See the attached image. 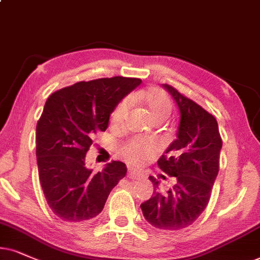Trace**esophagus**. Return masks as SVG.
<instances>
[{
	"label": "esophagus",
	"mask_w": 260,
	"mask_h": 260,
	"mask_svg": "<svg viewBox=\"0 0 260 260\" xmlns=\"http://www.w3.org/2000/svg\"><path fill=\"white\" fill-rule=\"evenodd\" d=\"M128 177H129V179H132V180H136V179H138V177H139V175H138L137 173H134V172H132V170H131V172H128Z\"/></svg>",
	"instance_id": "obj_1"
}]
</instances>
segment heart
<instances>
[{"label":"heart","mask_w":260,"mask_h":260,"mask_svg":"<svg viewBox=\"0 0 260 260\" xmlns=\"http://www.w3.org/2000/svg\"><path fill=\"white\" fill-rule=\"evenodd\" d=\"M132 101L137 103H141L150 115V117L154 122L157 121H166L172 114L173 104L170 98L158 88L145 92V93H138L132 96ZM128 109H129V101L124 100L115 108L114 113L111 114V123L121 124L126 119ZM154 147L151 143H143L139 140H129L124 145L121 146V154L134 164H143L149 160L153 156Z\"/></svg>","instance_id":"1"}]
</instances>
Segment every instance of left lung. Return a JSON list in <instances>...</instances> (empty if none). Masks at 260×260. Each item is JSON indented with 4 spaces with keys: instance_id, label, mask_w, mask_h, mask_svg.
<instances>
[{
    "instance_id": "1",
    "label": "left lung",
    "mask_w": 260,
    "mask_h": 260,
    "mask_svg": "<svg viewBox=\"0 0 260 260\" xmlns=\"http://www.w3.org/2000/svg\"><path fill=\"white\" fill-rule=\"evenodd\" d=\"M163 87L179 107L180 122L176 139L157 163L176 181L160 193L158 180L150 176L153 194L140 208L150 224L169 232L189 226L205 210L218 174L222 139L215 116L170 85Z\"/></svg>"
}]
</instances>
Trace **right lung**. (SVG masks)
I'll return each mask as SVG.
<instances>
[{
	"label": "right lung",
	"mask_w": 260,
	"mask_h": 260,
	"mask_svg": "<svg viewBox=\"0 0 260 260\" xmlns=\"http://www.w3.org/2000/svg\"><path fill=\"white\" fill-rule=\"evenodd\" d=\"M140 84L137 78H102L61 88L48 98L36 128V154L45 199L62 221L96 217L126 175V164L119 160L93 174L85 167V157L94 134L107 129L110 114Z\"/></svg>",
	"instance_id": "1"
}]
</instances>
